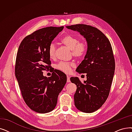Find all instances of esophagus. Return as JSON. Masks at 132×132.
<instances>
[{
    "label": "esophagus",
    "mask_w": 132,
    "mask_h": 132,
    "mask_svg": "<svg viewBox=\"0 0 132 132\" xmlns=\"http://www.w3.org/2000/svg\"><path fill=\"white\" fill-rule=\"evenodd\" d=\"M67 82H71L70 77L68 76H67Z\"/></svg>",
    "instance_id": "esophagus-1"
}]
</instances>
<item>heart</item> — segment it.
Returning <instances> with one entry per match:
<instances>
[{
  "label": "heart",
  "mask_w": 132,
  "mask_h": 132,
  "mask_svg": "<svg viewBox=\"0 0 132 132\" xmlns=\"http://www.w3.org/2000/svg\"><path fill=\"white\" fill-rule=\"evenodd\" d=\"M61 43L66 47L71 50L72 55L76 58H81L84 57L87 50V43L84 40H79V38L71 34L63 37ZM48 53L50 58L54 59L56 56V46L55 44H51L49 46ZM75 64L72 62H60L56 65L57 70L65 73H70L72 68Z\"/></svg>",
  "instance_id": "1"
}]
</instances>
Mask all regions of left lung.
I'll list each match as a JSON object with an SVG mask.
<instances>
[{
  "mask_svg": "<svg viewBox=\"0 0 132 132\" xmlns=\"http://www.w3.org/2000/svg\"><path fill=\"white\" fill-rule=\"evenodd\" d=\"M86 38L87 51L77 67L79 74L86 73L87 80L81 82L78 77L71 81L77 85L74 105L84 113H92L104 104L110 94L115 71V59L111 44L105 34L96 27L85 24L67 26Z\"/></svg>",
  "mask_w": 132,
  "mask_h": 132,
  "instance_id": "left-lung-1",
  "label": "left lung"
}]
</instances>
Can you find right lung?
Instances as JSON below:
<instances>
[{
  "label": "right lung",
  "instance_id": "right-lung-1",
  "mask_svg": "<svg viewBox=\"0 0 132 132\" xmlns=\"http://www.w3.org/2000/svg\"><path fill=\"white\" fill-rule=\"evenodd\" d=\"M63 28L50 26L36 31L22 40L17 52L15 75L22 96L26 105L39 113L54 110L67 81L64 73L51 68L48 53L49 46ZM49 69L51 77H44L42 71Z\"/></svg>",
  "mask_w": 132,
  "mask_h": 132
}]
</instances>
